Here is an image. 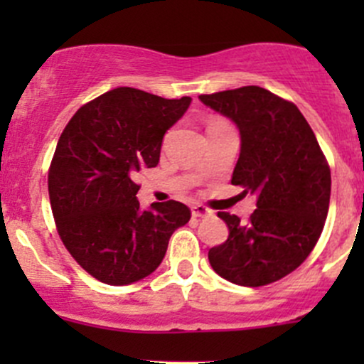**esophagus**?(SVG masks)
Instances as JSON below:
<instances>
[{"instance_id":"1","label":"esophagus","mask_w":364,"mask_h":364,"mask_svg":"<svg viewBox=\"0 0 364 364\" xmlns=\"http://www.w3.org/2000/svg\"><path fill=\"white\" fill-rule=\"evenodd\" d=\"M211 213H213L211 209H208L203 204H193L192 205V216H196V218H204V216H209Z\"/></svg>"}]
</instances>
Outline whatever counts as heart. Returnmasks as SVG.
Segmentation results:
<instances>
[{
  "label": "heart",
  "mask_w": 364,
  "mask_h": 364,
  "mask_svg": "<svg viewBox=\"0 0 364 364\" xmlns=\"http://www.w3.org/2000/svg\"><path fill=\"white\" fill-rule=\"evenodd\" d=\"M213 123H215V121H213Z\"/></svg>",
  "instance_id": "heart-1"
}]
</instances>
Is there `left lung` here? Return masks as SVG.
<instances>
[{
  "label": "left lung",
  "instance_id": "1",
  "mask_svg": "<svg viewBox=\"0 0 364 364\" xmlns=\"http://www.w3.org/2000/svg\"><path fill=\"white\" fill-rule=\"evenodd\" d=\"M199 100L237 127L241 151L232 185L257 196L247 222L218 213L229 237L209 250V264L236 285L273 284L299 267L321 237L331 196L328 161L299 109L264 87L200 95Z\"/></svg>",
  "mask_w": 364,
  "mask_h": 364
}]
</instances>
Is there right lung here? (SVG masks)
Returning <instances> with one entry per match:
<instances>
[{
    "instance_id": "right-lung-1",
    "label": "right lung",
    "mask_w": 364,
    "mask_h": 364,
    "mask_svg": "<svg viewBox=\"0 0 364 364\" xmlns=\"http://www.w3.org/2000/svg\"><path fill=\"white\" fill-rule=\"evenodd\" d=\"M190 102L116 87L82 105L58 141L49 168L58 234L79 266L104 284L151 274L172 232L192 216L178 200L142 211L135 197L139 172L156 167L165 132Z\"/></svg>"
}]
</instances>
